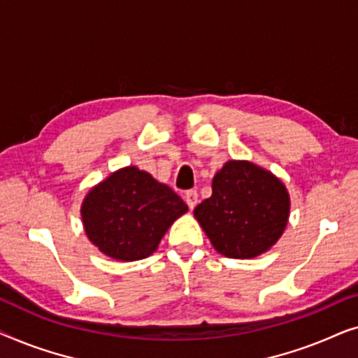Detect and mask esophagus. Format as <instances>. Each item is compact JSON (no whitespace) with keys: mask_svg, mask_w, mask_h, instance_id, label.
Masks as SVG:
<instances>
[{"mask_svg":"<svg viewBox=\"0 0 358 358\" xmlns=\"http://www.w3.org/2000/svg\"><path fill=\"white\" fill-rule=\"evenodd\" d=\"M185 202H187L190 210L195 208V205L199 203V194H197V190H187V192H185Z\"/></svg>","mask_w":358,"mask_h":358,"instance_id":"1","label":"esophagus"}]
</instances>
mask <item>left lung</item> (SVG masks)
Returning <instances> with one entry per match:
<instances>
[{
    "instance_id": "left-lung-1",
    "label": "left lung",
    "mask_w": 358,
    "mask_h": 358,
    "mask_svg": "<svg viewBox=\"0 0 358 358\" xmlns=\"http://www.w3.org/2000/svg\"><path fill=\"white\" fill-rule=\"evenodd\" d=\"M194 217L215 251L224 257L252 259L267 252L285 231L290 194L285 184L252 161L231 159L212 180V197Z\"/></svg>"
}]
</instances>
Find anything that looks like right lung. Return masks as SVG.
Returning <instances> with one entry per match:
<instances>
[{
    "instance_id": "1",
    "label": "right lung",
    "mask_w": 358,
    "mask_h": 358,
    "mask_svg": "<svg viewBox=\"0 0 358 358\" xmlns=\"http://www.w3.org/2000/svg\"><path fill=\"white\" fill-rule=\"evenodd\" d=\"M187 210L169 185L136 166H125L90 189L81 203V222L102 254L134 262L150 257Z\"/></svg>"
}]
</instances>
